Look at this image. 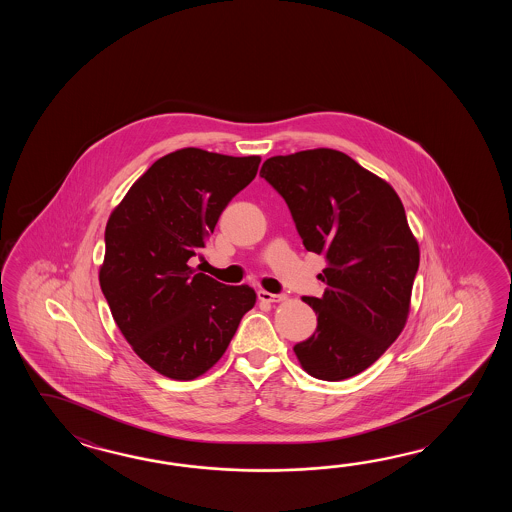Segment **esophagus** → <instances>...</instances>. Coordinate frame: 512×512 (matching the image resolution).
I'll list each match as a JSON object with an SVG mask.
<instances>
[{
    "instance_id": "1",
    "label": "esophagus",
    "mask_w": 512,
    "mask_h": 512,
    "mask_svg": "<svg viewBox=\"0 0 512 512\" xmlns=\"http://www.w3.org/2000/svg\"><path fill=\"white\" fill-rule=\"evenodd\" d=\"M258 298H260L261 302H269V304H274V302H282L285 300V294H274L269 293V291H258Z\"/></svg>"
}]
</instances>
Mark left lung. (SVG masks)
<instances>
[{"label": "left lung", "instance_id": "1", "mask_svg": "<svg viewBox=\"0 0 512 512\" xmlns=\"http://www.w3.org/2000/svg\"><path fill=\"white\" fill-rule=\"evenodd\" d=\"M260 175L283 197L309 252L322 254L326 291L304 296L316 329L294 353L320 381L370 368L401 335L419 269V247L392 186L346 153L276 155Z\"/></svg>", "mask_w": 512, "mask_h": 512}]
</instances>
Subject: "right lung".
I'll return each mask as SVG.
<instances>
[{
  "label": "right lung",
  "instance_id": "add662e5",
  "mask_svg": "<svg viewBox=\"0 0 512 512\" xmlns=\"http://www.w3.org/2000/svg\"><path fill=\"white\" fill-rule=\"evenodd\" d=\"M260 157L185 148L146 170L106 225L100 289L133 351L170 379L190 381L229 348L256 293L188 267L221 212L256 177Z\"/></svg>",
  "mask_w": 512,
  "mask_h": 512
}]
</instances>
